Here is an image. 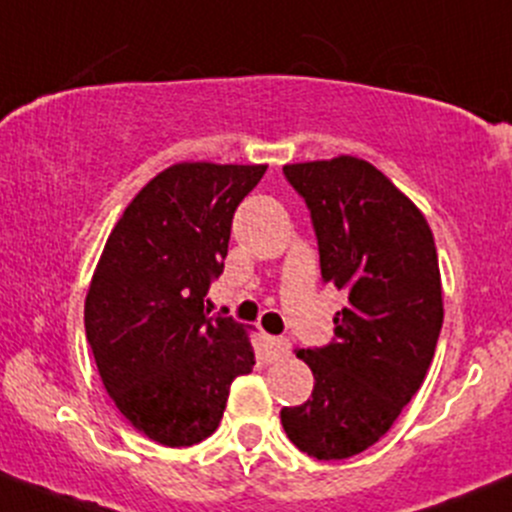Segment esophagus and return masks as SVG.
I'll return each mask as SVG.
<instances>
[{
	"label": "esophagus",
	"mask_w": 512,
	"mask_h": 512,
	"mask_svg": "<svg viewBox=\"0 0 512 512\" xmlns=\"http://www.w3.org/2000/svg\"><path fill=\"white\" fill-rule=\"evenodd\" d=\"M267 350H269V357H272V359H284L291 352V345H289V340L274 338V335H269Z\"/></svg>",
	"instance_id": "1"
}]
</instances>
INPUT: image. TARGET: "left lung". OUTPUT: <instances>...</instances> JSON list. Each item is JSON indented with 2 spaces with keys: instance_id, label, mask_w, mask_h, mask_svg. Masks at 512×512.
Returning a JSON list of instances; mask_svg holds the SVG:
<instances>
[{
  "instance_id": "obj_1",
  "label": "left lung",
  "mask_w": 512,
  "mask_h": 512,
  "mask_svg": "<svg viewBox=\"0 0 512 512\" xmlns=\"http://www.w3.org/2000/svg\"><path fill=\"white\" fill-rule=\"evenodd\" d=\"M306 201L325 284L345 291L335 338L296 350L311 367L306 403L282 408L301 452L347 459L379 442L428 374L442 328L435 240L418 206L367 160L284 165Z\"/></svg>"
}]
</instances>
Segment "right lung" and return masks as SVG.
I'll list each match as a JSON object with an SVG mask.
<instances>
[{
    "label": "right lung",
    "instance_id": "add662e5",
    "mask_svg": "<svg viewBox=\"0 0 512 512\" xmlns=\"http://www.w3.org/2000/svg\"><path fill=\"white\" fill-rule=\"evenodd\" d=\"M267 165L179 162L126 206L89 284L84 330L104 389L133 428L165 447L206 440L255 352L243 323L213 316L233 213Z\"/></svg>",
    "mask_w": 512,
    "mask_h": 512
}]
</instances>
